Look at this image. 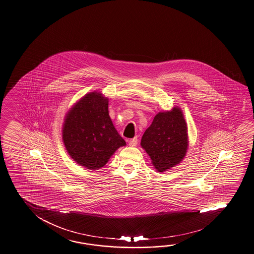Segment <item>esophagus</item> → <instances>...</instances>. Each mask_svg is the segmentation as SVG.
Wrapping results in <instances>:
<instances>
[{"label":"esophagus","instance_id":"1","mask_svg":"<svg viewBox=\"0 0 254 254\" xmlns=\"http://www.w3.org/2000/svg\"><path fill=\"white\" fill-rule=\"evenodd\" d=\"M137 138H133V139L129 140L128 145L130 146V147H134V146H136V144H137Z\"/></svg>","mask_w":254,"mask_h":254}]
</instances>
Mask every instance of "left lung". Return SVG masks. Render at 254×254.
<instances>
[{"instance_id": "obj_1", "label": "left lung", "mask_w": 254, "mask_h": 254, "mask_svg": "<svg viewBox=\"0 0 254 254\" xmlns=\"http://www.w3.org/2000/svg\"><path fill=\"white\" fill-rule=\"evenodd\" d=\"M141 146L158 173L182 162L189 147L188 126L182 109L175 106L157 113L141 137Z\"/></svg>"}]
</instances>
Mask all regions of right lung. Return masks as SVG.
Here are the masks:
<instances>
[{"label": "right lung", "instance_id": "add662e5", "mask_svg": "<svg viewBox=\"0 0 254 254\" xmlns=\"http://www.w3.org/2000/svg\"><path fill=\"white\" fill-rule=\"evenodd\" d=\"M109 98L101 92L87 93L67 112L62 128L67 153L79 166L98 170L126 141L109 116Z\"/></svg>", "mask_w": 254, "mask_h": 254}]
</instances>
